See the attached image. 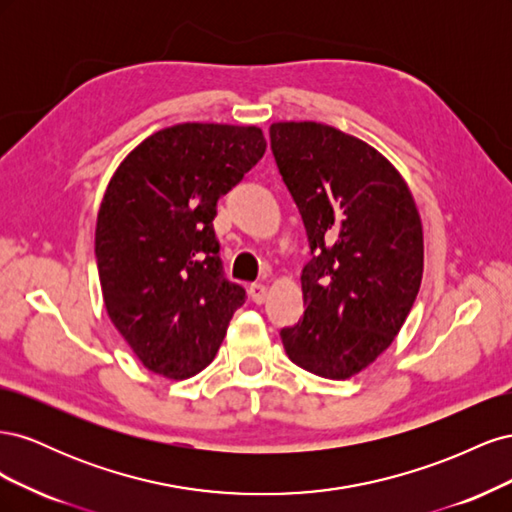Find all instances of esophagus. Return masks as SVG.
Masks as SVG:
<instances>
[{"instance_id":"1","label":"esophagus","mask_w":512,"mask_h":512,"mask_svg":"<svg viewBox=\"0 0 512 512\" xmlns=\"http://www.w3.org/2000/svg\"><path fill=\"white\" fill-rule=\"evenodd\" d=\"M250 297H252V301L256 305L265 303V299H267V286L265 284H252L250 286Z\"/></svg>"}]
</instances>
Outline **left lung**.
<instances>
[{
	"label": "left lung",
	"instance_id": "left-lung-1",
	"mask_svg": "<svg viewBox=\"0 0 512 512\" xmlns=\"http://www.w3.org/2000/svg\"><path fill=\"white\" fill-rule=\"evenodd\" d=\"M312 260L305 314L280 331L288 359L329 380L359 374L393 344L423 277V228L406 181L380 153L316 121L269 128Z\"/></svg>",
	"mask_w": 512,
	"mask_h": 512
}]
</instances>
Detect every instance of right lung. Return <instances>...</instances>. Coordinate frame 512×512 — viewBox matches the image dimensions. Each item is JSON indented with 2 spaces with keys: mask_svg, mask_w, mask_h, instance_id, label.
Here are the masks:
<instances>
[{
  "mask_svg": "<svg viewBox=\"0 0 512 512\" xmlns=\"http://www.w3.org/2000/svg\"><path fill=\"white\" fill-rule=\"evenodd\" d=\"M254 126L179 123L119 164L98 211L106 312L147 369L183 380L218 352L245 288L226 280L218 200L265 156Z\"/></svg>",
  "mask_w": 512,
  "mask_h": 512,
  "instance_id": "add662e5",
  "label": "right lung"
}]
</instances>
